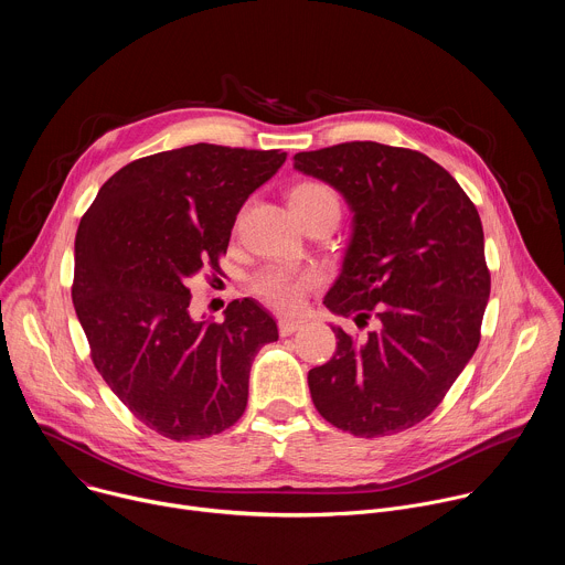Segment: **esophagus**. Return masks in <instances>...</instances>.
<instances>
[{
    "instance_id": "34e87169",
    "label": "esophagus",
    "mask_w": 565,
    "mask_h": 565,
    "mask_svg": "<svg viewBox=\"0 0 565 565\" xmlns=\"http://www.w3.org/2000/svg\"><path fill=\"white\" fill-rule=\"evenodd\" d=\"M301 327H303L301 319H292V317H281V319H279V333H281L284 338L297 333Z\"/></svg>"
}]
</instances>
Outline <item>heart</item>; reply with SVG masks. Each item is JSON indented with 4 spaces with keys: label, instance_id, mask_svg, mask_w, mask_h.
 Here are the masks:
<instances>
[{
    "label": "heart",
    "instance_id": "b5f03b06",
    "mask_svg": "<svg viewBox=\"0 0 565 565\" xmlns=\"http://www.w3.org/2000/svg\"><path fill=\"white\" fill-rule=\"evenodd\" d=\"M288 205L299 223L317 214H327V212L338 214L340 210L335 192L319 181H303L290 188ZM312 284H315V277L308 273H299L292 268H268L255 277L253 290L266 303L279 310H295Z\"/></svg>",
    "mask_w": 565,
    "mask_h": 565
}]
</instances>
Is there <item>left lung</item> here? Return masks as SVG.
Segmentation results:
<instances>
[{"label": "left lung", "instance_id": "obj_1", "mask_svg": "<svg viewBox=\"0 0 565 565\" xmlns=\"http://www.w3.org/2000/svg\"><path fill=\"white\" fill-rule=\"evenodd\" d=\"M292 168L338 190L351 214L324 306L340 327L331 362L308 371L321 418L360 438L425 420L471 360L490 299L480 216L456 179L420 151L371 140L299 151Z\"/></svg>", "mask_w": 565, "mask_h": 565}]
</instances>
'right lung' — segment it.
<instances>
[{"label": "right lung", "mask_w": 565, "mask_h": 565, "mask_svg": "<svg viewBox=\"0 0 565 565\" xmlns=\"http://www.w3.org/2000/svg\"><path fill=\"white\" fill-rule=\"evenodd\" d=\"M286 151L196 142L118 170L77 225L73 306L92 360L122 405L170 440H199L246 412L273 315L234 299L223 324L190 315L188 281L218 270L236 214Z\"/></svg>", "instance_id": "obj_1"}]
</instances>
